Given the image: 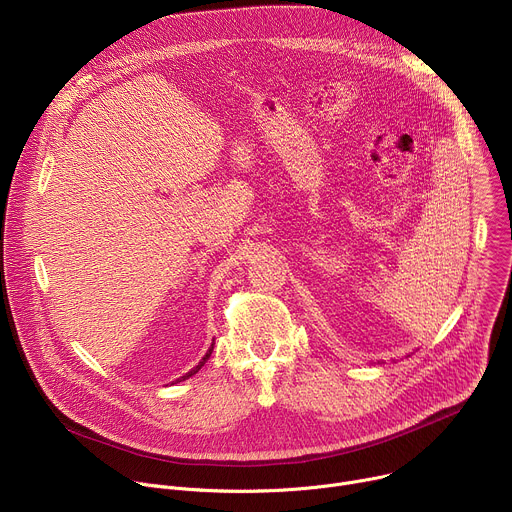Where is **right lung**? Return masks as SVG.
Masks as SVG:
<instances>
[{"label":"right lung","instance_id":"add662e5","mask_svg":"<svg viewBox=\"0 0 512 512\" xmlns=\"http://www.w3.org/2000/svg\"><path fill=\"white\" fill-rule=\"evenodd\" d=\"M210 352H212V348H210V350H208V352H206V356H204V358H202V360H200V362H198V367H196V369H192V371H190V373H188V375H186V377H182V379H188V377H192V375H196V373H198V371H200V369H202V364H204V362H206V358H208V356H210Z\"/></svg>","mask_w":512,"mask_h":512}]
</instances>
